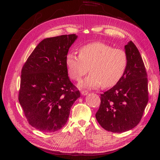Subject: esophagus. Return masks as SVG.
Masks as SVG:
<instances>
[{"instance_id": "1", "label": "esophagus", "mask_w": 160, "mask_h": 160, "mask_svg": "<svg viewBox=\"0 0 160 160\" xmlns=\"http://www.w3.org/2000/svg\"><path fill=\"white\" fill-rule=\"evenodd\" d=\"M80 92H81V94H82V95H84V96H85L88 94V92H87L85 90H81Z\"/></svg>"}]
</instances>
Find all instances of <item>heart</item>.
Segmentation results:
<instances>
[{
    "instance_id": "1",
    "label": "heart",
    "mask_w": 160,
    "mask_h": 160,
    "mask_svg": "<svg viewBox=\"0 0 160 160\" xmlns=\"http://www.w3.org/2000/svg\"><path fill=\"white\" fill-rule=\"evenodd\" d=\"M66 63L70 77L75 81L80 80L89 70L91 72L80 84L81 88H111L116 85L125 73L128 56L122 49L95 42L81 47L78 56L74 53H68Z\"/></svg>"
}]
</instances>
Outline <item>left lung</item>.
<instances>
[{
    "label": "left lung",
    "mask_w": 160,
    "mask_h": 160,
    "mask_svg": "<svg viewBox=\"0 0 160 160\" xmlns=\"http://www.w3.org/2000/svg\"><path fill=\"white\" fill-rule=\"evenodd\" d=\"M128 66L120 81L101 94L96 118L103 128L123 132L136 126L148 102L147 72L141 56L133 42L125 46Z\"/></svg>",
    "instance_id": "left-lung-1"
}]
</instances>
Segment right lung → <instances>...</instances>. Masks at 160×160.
<instances>
[{
  "label": "right lung",
  "instance_id": "right-lung-1",
  "mask_svg": "<svg viewBox=\"0 0 160 160\" xmlns=\"http://www.w3.org/2000/svg\"><path fill=\"white\" fill-rule=\"evenodd\" d=\"M77 38L73 34L44 39L22 69L19 102L29 123L40 131L55 132L66 125L80 96L70 82L66 63Z\"/></svg>",
  "mask_w": 160,
  "mask_h": 160
}]
</instances>
